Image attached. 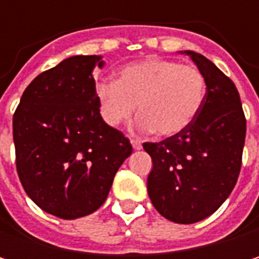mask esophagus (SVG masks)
<instances>
[{
	"label": "esophagus",
	"mask_w": 259,
	"mask_h": 259,
	"mask_svg": "<svg viewBox=\"0 0 259 259\" xmlns=\"http://www.w3.org/2000/svg\"><path fill=\"white\" fill-rule=\"evenodd\" d=\"M130 142H132V147H133L135 150H141V148H142V142H141L139 139H132Z\"/></svg>",
	"instance_id": "obj_1"
}]
</instances>
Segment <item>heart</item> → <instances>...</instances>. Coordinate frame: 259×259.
Wrapping results in <instances>:
<instances>
[{
    "instance_id": "b5f03b06",
    "label": "heart",
    "mask_w": 259,
    "mask_h": 259,
    "mask_svg": "<svg viewBox=\"0 0 259 259\" xmlns=\"http://www.w3.org/2000/svg\"><path fill=\"white\" fill-rule=\"evenodd\" d=\"M207 93L202 72L163 58H145L121 67L115 82L96 85V99L103 120L117 127L135 114L136 129L157 136H174L198 117Z\"/></svg>"
}]
</instances>
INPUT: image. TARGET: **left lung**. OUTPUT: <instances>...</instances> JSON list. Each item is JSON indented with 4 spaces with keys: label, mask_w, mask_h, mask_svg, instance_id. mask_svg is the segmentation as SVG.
<instances>
[{
    "label": "left lung",
    "mask_w": 259,
    "mask_h": 259,
    "mask_svg": "<svg viewBox=\"0 0 259 259\" xmlns=\"http://www.w3.org/2000/svg\"><path fill=\"white\" fill-rule=\"evenodd\" d=\"M207 82L204 105L193 123L160 142H144L153 169L147 189L154 208L176 224H195L213 214L237 183L246 138V118L234 82L210 60L184 51Z\"/></svg>",
    "instance_id": "left-lung-1"
}]
</instances>
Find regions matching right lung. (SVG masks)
I'll list each match as a JSON object with an SVG mask.
<instances>
[{"mask_svg":"<svg viewBox=\"0 0 259 259\" xmlns=\"http://www.w3.org/2000/svg\"><path fill=\"white\" fill-rule=\"evenodd\" d=\"M103 64L100 55L66 58L26 87L13 115L19 180L61 219L94 213L132 154L129 139L100 115L93 70Z\"/></svg>","mask_w":259,"mask_h":259,"instance_id":"right-lung-1","label":"right lung"}]
</instances>
